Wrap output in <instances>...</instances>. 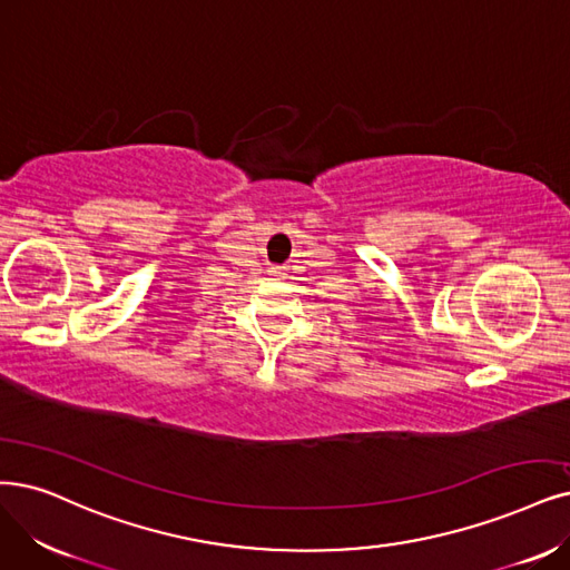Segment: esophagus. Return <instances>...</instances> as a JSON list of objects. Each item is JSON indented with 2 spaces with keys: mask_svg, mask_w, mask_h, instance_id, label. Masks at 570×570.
<instances>
[{
  "mask_svg": "<svg viewBox=\"0 0 570 570\" xmlns=\"http://www.w3.org/2000/svg\"><path fill=\"white\" fill-rule=\"evenodd\" d=\"M269 274H272V277H284V274H286V267H269Z\"/></svg>",
  "mask_w": 570,
  "mask_h": 570,
  "instance_id": "esophagus-1",
  "label": "esophagus"
}]
</instances>
